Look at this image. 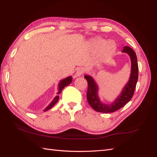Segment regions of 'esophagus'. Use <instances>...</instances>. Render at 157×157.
I'll use <instances>...</instances> for the list:
<instances>
[{
  "label": "esophagus",
  "mask_w": 157,
  "mask_h": 157,
  "mask_svg": "<svg viewBox=\"0 0 157 157\" xmlns=\"http://www.w3.org/2000/svg\"><path fill=\"white\" fill-rule=\"evenodd\" d=\"M84 69L82 68H78L76 70V76H81L83 75V73H84Z\"/></svg>",
  "instance_id": "esophagus-1"
}]
</instances>
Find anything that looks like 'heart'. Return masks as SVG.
<instances>
[{"instance_id": "1", "label": "heart", "mask_w": 157, "mask_h": 157, "mask_svg": "<svg viewBox=\"0 0 157 157\" xmlns=\"http://www.w3.org/2000/svg\"><path fill=\"white\" fill-rule=\"evenodd\" d=\"M90 49L94 51L100 50V54L103 57H110L116 50V44L113 40L106 41L103 38H95L89 44Z\"/></svg>"}]
</instances>
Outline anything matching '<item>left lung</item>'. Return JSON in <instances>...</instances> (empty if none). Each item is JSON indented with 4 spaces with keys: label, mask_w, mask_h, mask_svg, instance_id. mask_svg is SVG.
<instances>
[{
    "label": "left lung",
    "mask_w": 157,
    "mask_h": 157,
    "mask_svg": "<svg viewBox=\"0 0 157 157\" xmlns=\"http://www.w3.org/2000/svg\"><path fill=\"white\" fill-rule=\"evenodd\" d=\"M122 52L128 54L131 60V73L130 78L120 94L116 99L111 103H104L100 100L98 95L99 86L95 79L91 76L86 75V78L88 82V90L86 93V98L88 103L94 110L101 113H112L124 107L130 101L133 97L134 90L136 86L138 78V66L137 57L134 51L131 48L124 46Z\"/></svg>",
    "instance_id": "1"
}]
</instances>
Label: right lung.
I'll return each instance as SVG.
<instances>
[{"label": "right lung", "mask_w": 157, "mask_h": 157, "mask_svg": "<svg viewBox=\"0 0 157 157\" xmlns=\"http://www.w3.org/2000/svg\"><path fill=\"white\" fill-rule=\"evenodd\" d=\"M72 81V76H68V77H67V78H65L64 79L61 80V81L59 82V83H58V92L57 93V95L54 97V99L52 100V101L49 104V105H48L46 107V109L44 110V111H46L48 110H49L50 109H51V108L55 105L56 103L58 102V101L59 99V95H59V94L61 93L62 90L66 86H67V85L71 84Z\"/></svg>", "instance_id": "add662e5"}]
</instances>
